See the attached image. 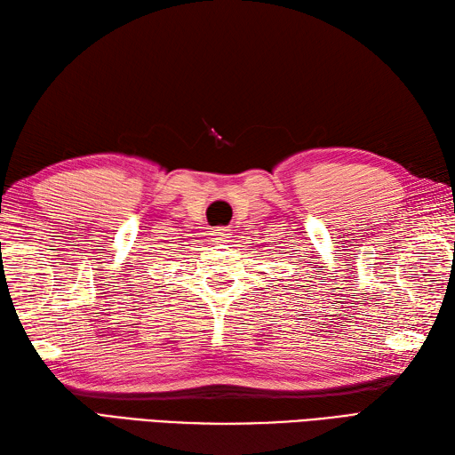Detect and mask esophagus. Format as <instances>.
I'll return each mask as SVG.
<instances>
[{
	"mask_svg": "<svg viewBox=\"0 0 455 455\" xmlns=\"http://www.w3.org/2000/svg\"><path fill=\"white\" fill-rule=\"evenodd\" d=\"M211 236H213L215 242H220V240L230 236V230L227 227H215V228H211Z\"/></svg>",
	"mask_w": 455,
	"mask_h": 455,
	"instance_id": "1",
	"label": "esophagus"
}]
</instances>
